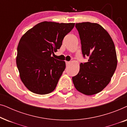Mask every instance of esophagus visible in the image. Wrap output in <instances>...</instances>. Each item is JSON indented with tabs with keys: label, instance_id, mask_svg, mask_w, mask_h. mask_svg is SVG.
<instances>
[{
	"label": "esophagus",
	"instance_id": "1",
	"mask_svg": "<svg viewBox=\"0 0 127 127\" xmlns=\"http://www.w3.org/2000/svg\"><path fill=\"white\" fill-rule=\"evenodd\" d=\"M65 62H66V64L67 65H69V64H70V62H69V61H66Z\"/></svg>",
	"mask_w": 127,
	"mask_h": 127
}]
</instances>
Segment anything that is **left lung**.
<instances>
[{
	"label": "left lung",
	"instance_id": "1",
	"mask_svg": "<svg viewBox=\"0 0 127 127\" xmlns=\"http://www.w3.org/2000/svg\"><path fill=\"white\" fill-rule=\"evenodd\" d=\"M81 40L83 57L79 73L72 77L76 90L92 95L103 90L110 81L117 65L114 44L108 32L99 24L86 22L76 24Z\"/></svg>",
	"mask_w": 127,
	"mask_h": 127
}]
</instances>
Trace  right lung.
Instances as JSON below:
<instances>
[{
	"instance_id": "right-lung-1",
	"label": "right lung",
	"mask_w": 127,
	"mask_h": 127,
	"mask_svg": "<svg viewBox=\"0 0 127 127\" xmlns=\"http://www.w3.org/2000/svg\"><path fill=\"white\" fill-rule=\"evenodd\" d=\"M74 24L44 21L34 26L21 38L16 63L21 79L29 91L44 95L56 88L66 65L65 61L51 55L60 49L64 37Z\"/></svg>"
}]
</instances>
